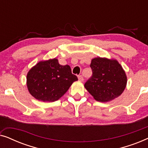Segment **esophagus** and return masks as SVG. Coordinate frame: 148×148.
<instances>
[{
    "label": "esophagus",
    "instance_id": "obj_1",
    "mask_svg": "<svg viewBox=\"0 0 148 148\" xmlns=\"http://www.w3.org/2000/svg\"><path fill=\"white\" fill-rule=\"evenodd\" d=\"M78 79L79 82H83L84 81V77H83L82 75H79L78 76Z\"/></svg>",
    "mask_w": 148,
    "mask_h": 148
}]
</instances>
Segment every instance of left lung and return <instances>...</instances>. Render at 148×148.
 <instances>
[{
  "label": "left lung",
  "mask_w": 148,
  "mask_h": 148,
  "mask_svg": "<svg viewBox=\"0 0 148 148\" xmlns=\"http://www.w3.org/2000/svg\"><path fill=\"white\" fill-rule=\"evenodd\" d=\"M92 76L84 86L97 101L106 102L123 92L127 78L122 66L116 60L97 57L92 60Z\"/></svg>",
  "instance_id": "8db88e82"
}]
</instances>
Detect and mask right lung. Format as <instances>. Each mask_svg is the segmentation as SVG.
<instances>
[{
  "label": "right lung",
  "instance_id": "obj_1",
  "mask_svg": "<svg viewBox=\"0 0 148 148\" xmlns=\"http://www.w3.org/2000/svg\"><path fill=\"white\" fill-rule=\"evenodd\" d=\"M77 77L72 74L70 66L61 65L56 58L40 61L27 75L30 94L42 102H54L67 92Z\"/></svg>",
  "mask_w": 148,
  "mask_h": 148
}]
</instances>
